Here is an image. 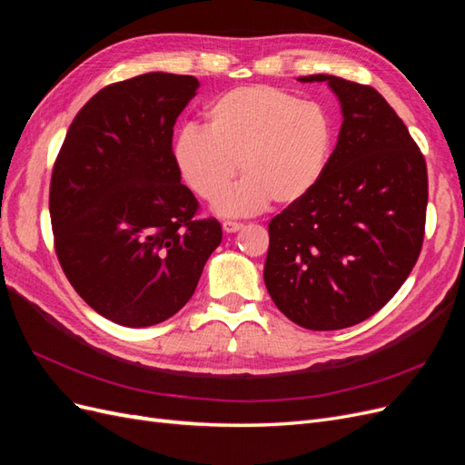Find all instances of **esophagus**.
I'll use <instances>...</instances> for the list:
<instances>
[{
	"instance_id": "esophagus-1",
	"label": "esophagus",
	"mask_w": 465,
	"mask_h": 465,
	"mask_svg": "<svg viewBox=\"0 0 465 465\" xmlns=\"http://www.w3.org/2000/svg\"><path fill=\"white\" fill-rule=\"evenodd\" d=\"M242 229V223H238V221H224L223 223V231L224 232H236V231H241Z\"/></svg>"
}]
</instances>
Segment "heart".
Instances as JSON below:
<instances>
[{
	"mask_svg": "<svg viewBox=\"0 0 465 465\" xmlns=\"http://www.w3.org/2000/svg\"><path fill=\"white\" fill-rule=\"evenodd\" d=\"M207 130L186 125L173 145L182 180L205 202H215L236 176L241 184L219 202L227 215H244L272 202L297 203L326 173L333 122L316 101L272 85L236 87L205 108Z\"/></svg>",
	"mask_w": 465,
	"mask_h": 465,
	"instance_id": "heart-1",
	"label": "heart"
}]
</instances>
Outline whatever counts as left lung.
<instances>
[{
    "mask_svg": "<svg viewBox=\"0 0 465 465\" xmlns=\"http://www.w3.org/2000/svg\"><path fill=\"white\" fill-rule=\"evenodd\" d=\"M343 124L316 188L275 215L263 281L291 322L314 331L371 318L400 291L423 248V153L386 98L335 75Z\"/></svg>",
    "mask_w": 465,
    "mask_h": 465,
    "instance_id": "left-lung-1",
    "label": "left lung"
}]
</instances>
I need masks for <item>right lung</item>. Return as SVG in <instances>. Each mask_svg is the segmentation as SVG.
Here are the masks:
<instances>
[{"mask_svg": "<svg viewBox=\"0 0 465 465\" xmlns=\"http://www.w3.org/2000/svg\"><path fill=\"white\" fill-rule=\"evenodd\" d=\"M198 87L161 72L112 83L77 112L54 163L55 256L79 297L120 326L174 316L221 244L173 159V128Z\"/></svg>", "mask_w": 465, "mask_h": 465, "instance_id": "1", "label": "right lung"}]
</instances>
